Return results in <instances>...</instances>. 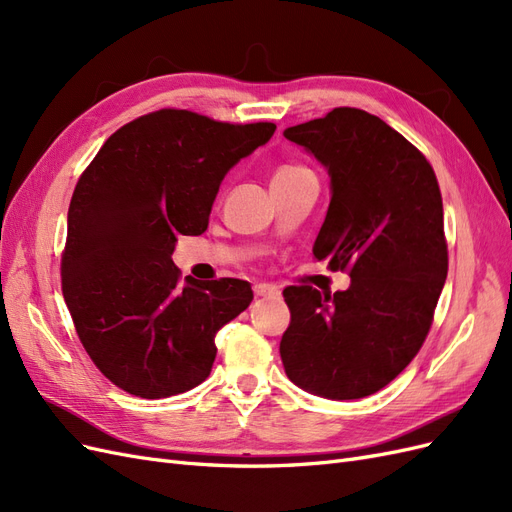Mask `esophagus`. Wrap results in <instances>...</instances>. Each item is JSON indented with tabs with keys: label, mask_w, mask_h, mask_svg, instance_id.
<instances>
[{
	"label": "esophagus",
	"mask_w": 512,
	"mask_h": 512,
	"mask_svg": "<svg viewBox=\"0 0 512 512\" xmlns=\"http://www.w3.org/2000/svg\"><path fill=\"white\" fill-rule=\"evenodd\" d=\"M254 294H256V297H262V299H280L282 290L273 286V284H256Z\"/></svg>",
	"instance_id": "esophagus-1"
}]
</instances>
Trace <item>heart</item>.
I'll return each mask as SVG.
<instances>
[{"label":"heart","mask_w":512,"mask_h":512,"mask_svg":"<svg viewBox=\"0 0 512 512\" xmlns=\"http://www.w3.org/2000/svg\"><path fill=\"white\" fill-rule=\"evenodd\" d=\"M290 170H299L297 166H284V168H280V170H277V173L275 175H282V173H290Z\"/></svg>","instance_id":"b5f03b06"}]
</instances>
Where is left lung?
<instances>
[{"instance_id":"left-lung-1","label":"left lung","mask_w":512,"mask_h":512,"mask_svg":"<svg viewBox=\"0 0 512 512\" xmlns=\"http://www.w3.org/2000/svg\"><path fill=\"white\" fill-rule=\"evenodd\" d=\"M331 179L314 256L350 286H290L280 342L286 376L327 399H361L395 380L421 350L444 288L448 256L438 179L425 156L359 108L284 130Z\"/></svg>"}]
</instances>
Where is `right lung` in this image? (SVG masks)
I'll return each instance as SVG.
<instances>
[{"label": "right lung", "mask_w": 512, "mask_h": 512, "mask_svg": "<svg viewBox=\"0 0 512 512\" xmlns=\"http://www.w3.org/2000/svg\"><path fill=\"white\" fill-rule=\"evenodd\" d=\"M273 123L164 108L119 128L68 209L61 288L91 361L143 399L205 382L215 333L252 303L243 280H179L177 235H203L228 170L269 143Z\"/></svg>", "instance_id": "1"}]
</instances>
